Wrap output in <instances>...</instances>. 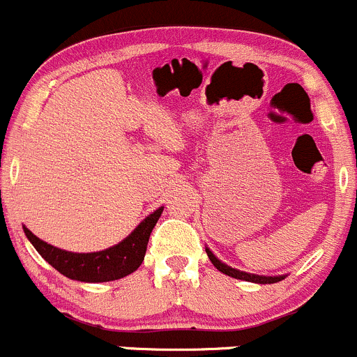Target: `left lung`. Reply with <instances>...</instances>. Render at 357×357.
Listing matches in <instances>:
<instances>
[{
    "instance_id": "8db88e82",
    "label": "left lung",
    "mask_w": 357,
    "mask_h": 357,
    "mask_svg": "<svg viewBox=\"0 0 357 357\" xmlns=\"http://www.w3.org/2000/svg\"><path fill=\"white\" fill-rule=\"evenodd\" d=\"M206 253H208V259L211 260V264H213V266L217 267L220 273L227 274V276H231V278H236V280L252 281V283H260V284H271V283H278V281L284 280L283 276H259V274H248V273H243V271L232 269V267L222 264L220 260H218L217 257H215L208 248H206Z\"/></svg>"
}]
</instances>
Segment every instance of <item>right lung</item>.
<instances>
[{
    "instance_id": "add662e5",
    "label": "right lung",
    "mask_w": 357,
    "mask_h": 357,
    "mask_svg": "<svg viewBox=\"0 0 357 357\" xmlns=\"http://www.w3.org/2000/svg\"><path fill=\"white\" fill-rule=\"evenodd\" d=\"M161 213H163V206L158 208L146 220L140 222L139 227L119 245L95 253L66 252V250L55 248L41 241L27 227H24V232L38 250V253L66 278L84 281V283H105V281L128 276L133 271L139 269L146 255L149 236L156 222L160 220Z\"/></svg>"
}]
</instances>
